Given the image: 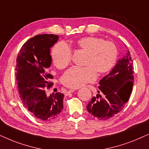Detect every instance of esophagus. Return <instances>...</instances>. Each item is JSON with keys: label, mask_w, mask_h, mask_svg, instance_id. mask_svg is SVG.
Masks as SVG:
<instances>
[{"label": "esophagus", "mask_w": 149, "mask_h": 149, "mask_svg": "<svg viewBox=\"0 0 149 149\" xmlns=\"http://www.w3.org/2000/svg\"><path fill=\"white\" fill-rule=\"evenodd\" d=\"M73 91H74V89H69V90L67 91L66 93H72Z\"/></svg>", "instance_id": "esophagus-1"}]
</instances>
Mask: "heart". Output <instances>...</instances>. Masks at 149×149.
<instances>
[{
  "label": "heart",
  "instance_id": "1",
  "mask_svg": "<svg viewBox=\"0 0 149 149\" xmlns=\"http://www.w3.org/2000/svg\"><path fill=\"white\" fill-rule=\"evenodd\" d=\"M77 49L86 52L84 67L73 66L68 69L62 77L64 86L78 88L96 79V72L100 74L109 72L115 66L118 50L114 42L104 40L95 36H86L77 41ZM52 58L55 66L64 69L70 64L72 51L64 42H60L53 48Z\"/></svg>",
  "mask_w": 149,
  "mask_h": 149
}]
</instances>
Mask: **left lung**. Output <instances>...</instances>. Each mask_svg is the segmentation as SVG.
Wrapping results in <instances>:
<instances>
[{"instance_id":"8db88e82","label":"left lung","mask_w":149,"mask_h":149,"mask_svg":"<svg viewBox=\"0 0 149 149\" xmlns=\"http://www.w3.org/2000/svg\"><path fill=\"white\" fill-rule=\"evenodd\" d=\"M133 70L131 55L127 51L126 57L118 61L113 70L100 81L97 92L100 94L93 96L87 104V111L93 117L107 120L124 109L133 87Z\"/></svg>"}]
</instances>
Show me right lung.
<instances>
[{"mask_svg": "<svg viewBox=\"0 0 149 149\" xmlns=\"http://www.w3.org/2000/svg\"><path fill=\"white\" fill-rule=\"evenodd\" d=\"M56 34H38L30 38L20 49L16 60V80L23 104L38 119L52 121L60 117L63 93L46 95L54 83L47 69L52 63L50 48L58 41Z\"/></svg>", "mask_w": 149, "mask_h": 149, "instance_id": "obj_1", "label": "right lung"}]
</instances>
